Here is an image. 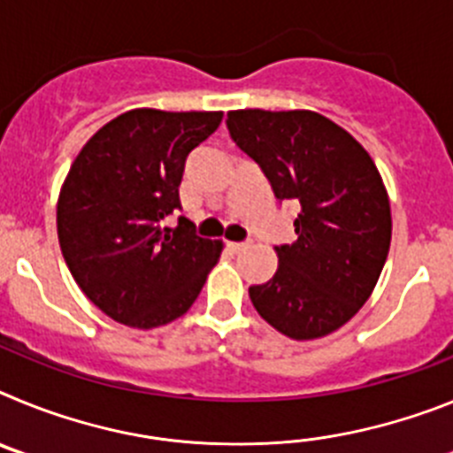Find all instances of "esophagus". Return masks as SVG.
<instances>
[{
	"label": "esophagus",
	"instance_id": "1",
	"mask_svg": "<svg viewBox=\"0 0 453 453\" xmlns=\"http://www.w3.org/2000/svg\"><path fill=\"white\" fill-rule=\"evenodd\" d=\"M226 247H229V250L234 251V254H238V251H245V250H250V247H251V242H226Z\"/></svg>",
	"mask_w": 453,
	"mask_h": 453
}]
</instances>
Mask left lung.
<instances>
[{
    "label": "left lung",
    "mask_w": 453,
    "mask_h": 453,
    "mask_svg": "<svg viewBox=\"0 0 453 453\" xmlns=\"http://www.w3.org/2000/svg\"><path fill=\"white\" fill-rule=\"evenodd\" d=\"M231 138L250 154L279 199H295L297 240L274 247L279 267L250 299L292 340H318L370 299L392 238L390 199L365 147L315 111L240 108Z\"/></svg>",
    "instance_id": "1"
}]
</instances>
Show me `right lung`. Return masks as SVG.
Wrapping results in <instances>:
<instances>
[{"instance_id":"1","label":"right lung","mask_w":453,"mask_h":453,"mask_svg":"<svg viewBox=\"0 0 453 453\" xmlns=\"http://www.w3.org/2000/svg\"><path fill=\"white\" fill-rule=\"evenodd\" d=\"M222 111L134 108L106 122L72 163L56 229L74 281L131 329H158L188 313L222 254L192 222L163 224L181 208L183 165L222 122Z\"/></svg>"}]
</instances>
